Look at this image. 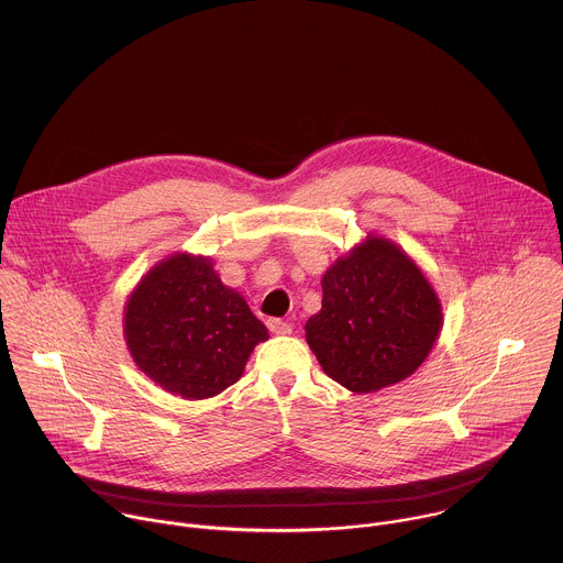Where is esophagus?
Returning <instances> with one entry per match:
<instances>
[{"mask_svg": "<svg viewBox=\"0 0 563 563\" xmlns=\"http://www.w3.org/2000/svg\"><path fill=\"white\" fill-rule=\"evenodd\" d=\"M267 328H269L272 334H280V336L291 334V325L287 323V320H280V318H269L267 320Z\"/></svg>", "mask_w": 563, "mask_h": 563, "instance_id": "1", "label": "esophagus"}]
</instances>
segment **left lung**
Listing matches in <instances>:
<instances>
[{"label":"left lung","instance_id":"1","mask_svg":"<svg viewBox=\"0 0 563 563\" xmlns=\"http://www.w3.org/2000/svg\"><path fill=\"white\" fill-rule=\"evenodd\" d=\"M323 305L305 339L323 372L356 394L412 376L432 352L441 300L421 267L389 238L367 233L323 274Z\"/></svg>","mask_w":563,"mask_h":563}]
</instances>
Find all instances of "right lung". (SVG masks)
I'll use <instances>...</instances> for the list:
<instances>
[{
    "label": "right lung",
    "mask_w": 563,
    "mask_h": 563,
    "mask_svg": "<svg viewBox=\"0 0 563 563\" xmlns=\"http://www.w3.org/2000/svg\"><path fill=\"white\" fill-rule=\"evenodd\" d=\"M124 341L133 363L163 389L202 400L245 372L267 328L227 287L209 256L176 252L155 263L124 305Z\"/></svg>",
    "instance_id": "add662e5"
}]
</instances>
